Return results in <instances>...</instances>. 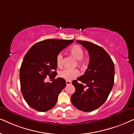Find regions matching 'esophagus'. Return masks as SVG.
I'll return each instance as SVG.
<instances>
[{"instance_id":"1","label":"esophagus","mask_w":134,"mask_h":134,"mask_svg":"<svg viewBox=\"0 0 134 134\" xmlns=\"http://www.w3.org/2000/svg\"><path fill=\"white\" fill-rule=\"evenodd\" d=\"M66 83L67 85H71V81H69V80H66Z\"/></svg>"}]
</instances>
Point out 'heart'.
Wrapping results in <instances>:
<instances>
[{
	"label": "heart",
	"mask_w": 134,
	"mask_h": 134,
	"mask_svg": "<svg viewBox=\"0 0 134 134\" xmlns=\"http://www.w3.org/2000/svg\"><path fill=\"white\" fill-rule=\"evenodd\" d=\"M69 52L74 57L75 59L78 60V63L79 65H83L85 63V60L83 58L84 51L82 47L79 45H74L71 47L69 49ZM63 56L62 53H59L56 57L57 65L58 66H61L63 64ZM79 72L76 69H64L60 71L59 76L61 78H63L66 80H71L72 79L78 76Z\"/></svg>",
	"instance_id": "1"
}]
</instances>
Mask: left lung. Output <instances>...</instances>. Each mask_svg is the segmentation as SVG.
<instances>
[{"label":"left lung","instance_id":"obj_1","mask_svg":"<svg viewBox=\"0 0 134 134\" xmlns=\"http://www.w3.org/2000/svg\"><path fill=\"white\" fill-rule=\"evenodd\" d=\"M76 42L88 52L90 61L83 76L72 82L76 90L71 100L73 105L80 110L91 111L105 102L112 89L114 63L102 47L88 41L77 40Z\"/></svg>","mask_w":134,"mask_h":134}]
</instances>
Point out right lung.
<instances>
[{
    "instance_id": "1",
    "label": "right lung",
    "mask_w": 134,
    "mask_h": 134,
    "mask_svg": "<svg viewBox=\"0 0 134 134\" xmlns=\"http://www.w3.org/2000/svg\"><path fill=\"white\" fill-rule=\"evenodd\" d=\"M74 40L49 39L35 44L28 51L22 62L19 72L21 90L29 106L39 111L52 109L58 96L66 87L65 80L54 79L57 68V55ZM49 75L54 79L45 82Z\"/></svg>"
}]
</instances>
